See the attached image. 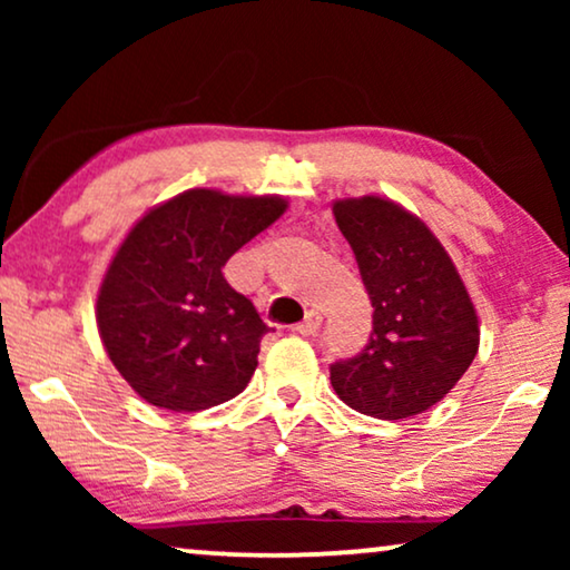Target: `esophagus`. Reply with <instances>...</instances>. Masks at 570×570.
<instances>
[{
	"mask_svg": "<svg viewBox=\"0 0 570 570\" xmlns=\"http://www.w3.org/2000/svg\"><path fill=\"white\" fill-rule=\"evenodd\" d=\"M318 326H322V316H318L316 311H308L306 318H303L301 324H295V332L303 334V337H311V334L318 332Z\"/></svg>",
	"mask_w": 570,
	"mask_h": 570,
	"instance_id": "1",
	"label": "esophagus"
}]
</instances>
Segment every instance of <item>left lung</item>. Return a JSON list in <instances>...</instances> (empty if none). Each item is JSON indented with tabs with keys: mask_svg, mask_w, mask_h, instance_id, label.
<instances>
[{
	"mask_svg": "<svg viewBox=\"0 0 570 570\" xmlns=\"http://www.w3.org/2000/svg\"><path fill=\"white\" fill-rule=\"evenodd\" d=\"M373 306L365 347L330 365L347 407L379 420L420 415L441 402L480 347L478 314L446 248L394 202L334 205Z\"/></svg>",
	"mask_w": 570,
	"mask_h": 570,
	"instance_id": "8db88e82",
	"label": "left lung"
}]
</instances>
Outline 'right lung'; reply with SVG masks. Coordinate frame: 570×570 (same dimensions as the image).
Returning <instances> with one entry per match:
<instances>
[{
  "label": "right lung",
  "instance_id": "add662e5",
  "mask_svg": "<svg viewBox=\"0 0 570 570\" xmlns=\"http://www.w3.org/2000/svg\"><path fill=\"white\" fill-rule=\"evenodd\" d=\"M285 207L279 197L191 189L129 230L96 318L108 357L142 400L199 412L244 392L269 326L223 267Z\"/></svg>",
  "mask_w": 570,
  "mask_h": 570
}]
</instances>
